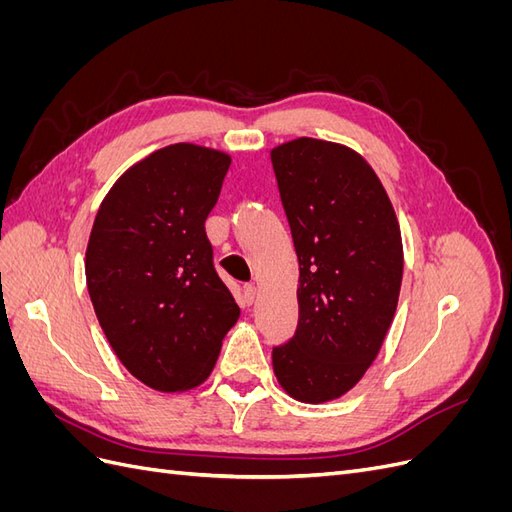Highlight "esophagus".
Here are the masks:
<instances>
[{
  "label": "esophagus",
  "mask_w": 512,
  "mask_h": 512,
  "mask_svg": "<svg viewBox=\"0 0 512 512\" xmlns=\"http://www.w3.org/2000/svg\"><path fill=\"white\" fill-rule=\"evenodd\" d=\"M256 292H258L256 284H245V286H243V299H245V303H247V305H252V303H254V299H256Z\"/></svg>",
  "instance_id": "esophagus-1"
}]
</instances>
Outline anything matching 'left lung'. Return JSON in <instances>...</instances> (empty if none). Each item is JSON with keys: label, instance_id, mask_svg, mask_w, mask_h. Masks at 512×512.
Segmentation results:
<instances>
[{"label": "left lung", "instance_id": "1", "mask_svg": "<svg viewBox=\"0 0 512 512\" xmlns=\"http://www.w3.org/2000/svg\"><path fill=\"white\" fill-rule=\"evenodd\" d=\"M299 258V324L273 348L282 389L303 404L346 395L378 356L404 275L391 198L354 149L301 136L271 149Z\"/></svg>", "mask_w": 512, "mask_h": 512}]
</instances>
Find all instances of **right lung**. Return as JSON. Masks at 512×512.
Here are the masks:
<instances>
[{
	"label": "right lung",
	"mask_w": 512,
	"mask_h": 512,
	"mask_svg": "<svg viewBox=\"0 0 512 512\" xmlns=\"http://www.w3.org/2000/svg\"><path fill=\"white\" fill-rule=\"evenodd\" d=\"M228 166V153L194 143L153 151L115 181L91 226L85 277L100 327L160 393L203 384L239 320L205 232Z\"/></svg>",
	"instance_id": "add662e5"
}]
</instances>
